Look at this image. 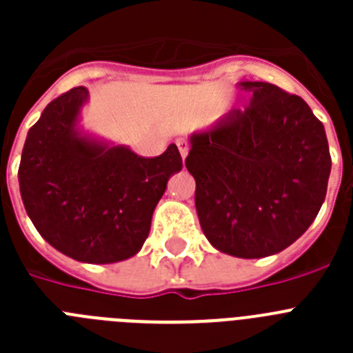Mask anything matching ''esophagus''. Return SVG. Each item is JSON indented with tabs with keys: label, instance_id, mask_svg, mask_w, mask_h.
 Listing matches in <instances>:
<instances>
[{
	"label": "esophagus",
	"instance_id": "esophagus-1",
	"mask_svg": "<svg viewBox=\"0 0 353 353\" xmlns=\"http://www.w3.org/2000/svg\"><path fill=\"white\" fill-rule=\"evenodd\" d=\"M176 146H179L182 159H185L187 154H189V143L183 141V139H179V141H176Z\"/></svg>",
	"mask_w": 353,
	"mask_h": 353
}]
</instances>
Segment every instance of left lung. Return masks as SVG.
Returning a JSON list of instances; mask_svg holds the SVG:
<instances>
[{
    "label": "left lung",
    "mask_w": 353,
    "mask_h": 353,
    "mask_svg": "<svg viewBox=\"0 0 353 353\" xmlns=\"http://www.w3.org/2000/svg\"><path fill=\"white\" fill-rule=\"evenodd\" d=\"M252 97L214 129L194 134L185 159L205 236L219 251L263 258L311 226L327 194L325 129L299 95L240 83Z\"/></svg>",
    "instance_id": "8db88e82"
}]
</instances>
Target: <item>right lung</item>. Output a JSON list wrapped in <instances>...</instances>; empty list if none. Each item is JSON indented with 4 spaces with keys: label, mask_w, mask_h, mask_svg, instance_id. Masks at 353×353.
I'll list each match as a JSON object with an SVG mask.
<instances>
[{
    "label": "right lung",
    "mask_w": 353,
    "mask_h": 353,
    "mask_svg": "<svg viewBox=\"0 0 353 353\" xmlns=\"http://www.w3.org/2000/svg\"><path fill=\"white\" fill-rule=\"evenodd\" d=\"M84 86L49 102L31 127L19 164L23 203L37 232L67 256L114 263L145 244L168 180L182 170L176 145L159 157L105 146L76 130Z\"/></svg>",
    "instance_id": "obj_1"
}]
</instances>
